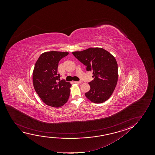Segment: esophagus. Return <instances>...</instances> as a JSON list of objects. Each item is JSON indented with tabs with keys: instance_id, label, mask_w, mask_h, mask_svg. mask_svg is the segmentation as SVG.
I'll list each match as a JSON object with an SVG mask.
<instances>
[{
	"instance_id": "34e87169",
	"label": "esophagus",
	"mask_w": 155,
	"mask_h": 155,
	"mask_svg": "<svg viewBox=\"0 0 155 155\" xmlns=\"http://www.w3.org/2000/svg\"><path fill=\"white\" fill-rule=\"evenodd\" d=\"M74 83H76V84H81V81H74Z\"/></svg>"
}]
</instances>
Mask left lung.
I'll list each match as a JSON object with an SVG mask.
<instances>
[{
  "instance_id": "obj_1",
  "label": "left lung",
  "mask_w": 155,
  "mask_h": 155,
  "mask_svg": "<svg viewBox=\"0 0 155 155\" xmlns=\"http://www.w3.org/2000/svg\"><path fill=\"white\" fill-rule=\"evenodd\" d=\"M77 59L93 72L94 79L89 83L91 88L86 97L94 103H102L110 97L118 80V67L114 57L102 48H89L73 52Z\"/></svg>"
}]
</instances>
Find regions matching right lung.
<instances>
[{"instance_id": "right-lung-1", "label": "right lung", "mask_w": 155, "mask_h": 155, "mask_svg": "<svg viewBox=\"0 0 155 155\" xmlns=\"http://www.w3.org/2000/svg\"><path fill=\"white\" fill-rule=\"evenodd\" d=\"M68 52L52 51L42 53L36 61L33 71L35 91L43 102L48 106L60 107L68 101L71 84L60 78L58 67L60 60Z\"/></svg>"}]
</instances>
